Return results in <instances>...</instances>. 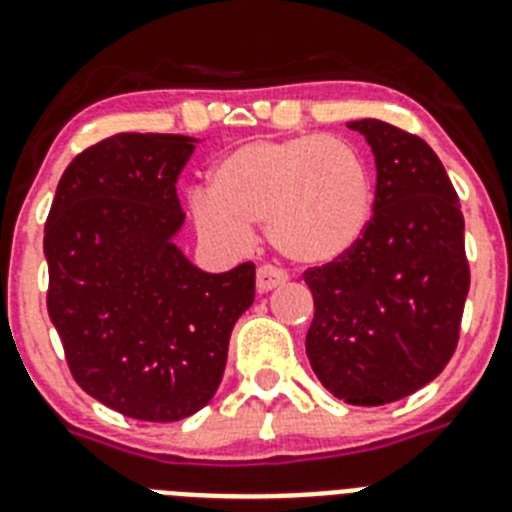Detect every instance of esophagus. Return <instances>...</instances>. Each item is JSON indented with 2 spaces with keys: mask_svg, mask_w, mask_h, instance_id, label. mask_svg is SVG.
<instances>
[{
  "mask_svg": "<svg viewBox=\"0 0 512 512\" xmlns=\"http://www.w3.org/2000/svg\"><path fill=\"white\" fill-rule=\"evenodd\" d=\"M284 282H287V271L277 269V266L264 264L256 271V287H259V292H271V289Z\"/></svg>",
  "mask_w": 512,
  "mask_h": 512,
  "instance_id": "obj_1",
  "label": "esophagus"
}]
</instances>
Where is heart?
Instances as JSON below:
<instances>
[{
	"label": "heart",
	"instance_id": "1",
	"mask_svg": "<svg viewBox=\"0 0 512 512\" xmlns=\"http://www.w3.org/2000/svg\"><path fill=\"white\" fill-rule=\"evenodd\" d=\"M374 182L361 151L325 133L248 140L225 153L210 192H194L197 230L238 248L264 223L266 238L297 264H328L361 238Z\"/></svg>",
	"mask_w": 512,
	"mask_h": 512
}]
</instances>
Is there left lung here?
I'll use <instances>...</instances> for the list:
<instances>
[{"instance_id": "1", "label": "left lung", "mask_w": 512, "mask_h": 512, "mask_svg": "<svg viewBox=\"0 0 512 512\" xmlns=\"http://www.w3.org/2000/svg\"><path fill=\"white\" fill-rule=\"evenodd\" d=\"M377 164L374 215L359 241L305 271L315 318L312 372L351 405H387L438 377L454 356L469 292L464 215L449 174L418 135L354 120Z\"/></svg>"}]
</instances>
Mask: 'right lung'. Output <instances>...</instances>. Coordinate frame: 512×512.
<instances>
[{
	"mask_svg": "<svg viewBox=\"0 0 512 512\" xmlns=\"http://www.w3.org/2000/svg\"><path fill=\"white\" fill-rule=\"evenodd\" d=\"M197 138L120 133L63 171L45 220L48 315L81 390L135 420L171 423L220 387L251 261L207 274L179 251L176 179Z\"/></svg>",
	"mask_w": 512,
	"mask_h": 512,
	"instance_id": "right-lung-1",
	"label": "right lung"
}]
</instances>
